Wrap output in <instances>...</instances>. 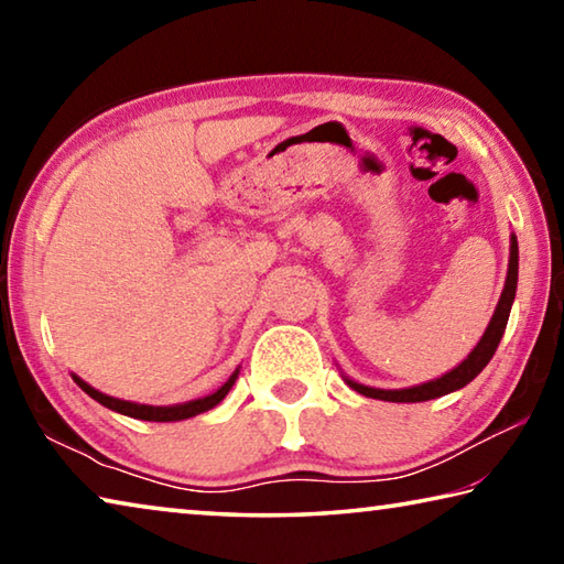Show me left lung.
<instances>
[{
	"mask_svg": "<svg viewBox=\"0 0 564 564\" xmlns=\"http://www.w3.org/2000/svg\"><path fill=\"white\" fill-rule=\"evenodd\" d=\"M514 291H518V238L512 236V241H510L508 281H505L500 303H498V308H495V316L490 321L488 330H485V336L480 338V343H477L470 356H467L460 362V366L453 368L451 373H445L443 378L431 380V383H423V386H415V388H403V390L368 388V386L356 383V380H348V386L352 390H358L360 395L388 400V403H423V400L441 398V395L453 393V390L465 388L477 373H480L485 366H488L490 358L495 356V350H498L500 340H502V333H505V326H508V318H510Z\"/></svg>",
	"mask_w": 564,
	"mask_h": 564,
	"instance_id": "1",
	"label": "left lung"
}]
</instances>
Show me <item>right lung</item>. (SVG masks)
Instances as JSON below:
<instances>
[{
  "instance_id": "obj_1",
  "label": "right lung",
  "mask_w": 564,
  "mask_h": 564,
  "mask_svg": "<svg viewBox=\"0 0 564 564\" xmlns=\"http://www.w3.org/2000/svg\"><path fill=\"white\" fill-rule=\"evenodd\" d=\"M236 378H238V370L226 380L221 388L216 390V393L206 395V398H198V400H191V403H184V405H169V408L139 405V403H129V400L104 395V393H99V390H94L89 383H84V380L76 378V376H74V383L79 386L89 398L97 400V403H101L104 408H109V410H117V413H121V415H129V417H137V420H154V423H174V420L194 417L198 413H206V410L216 408L228 395V390H231V386L236 383Z\"/></svg>"
}]
</instances>
